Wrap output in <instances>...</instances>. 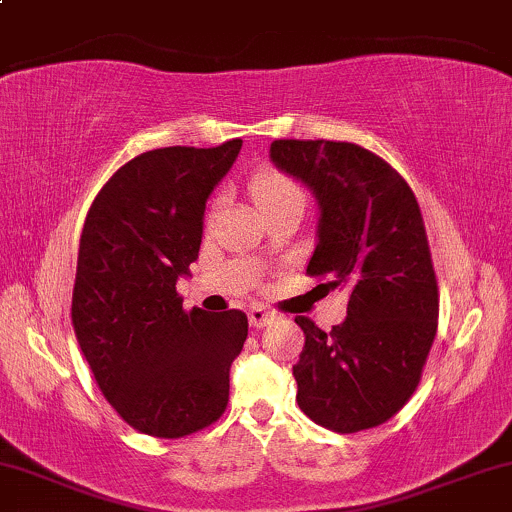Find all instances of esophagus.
I'll use <instances>...</instances> for the list:
<instances>
[{
  "instance_id": "1",
  "label": "esophagus",
  "mask_w": 512,
  "mask_h": 512,
  "mask_svg": "<svg viewBox=\"0 0 512 512\" xmlns=\"http://www.w3.org/2000/svg\"><path fill=\"white\" fill-rule=\"evenodd\" d=\"M248 319H250V326H255V329H262V326L272 324L274 319H276V315H274V312H269L267 307L255 305V307H252V310L248 312Z\"/></svg>"
}]
</instances>
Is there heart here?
Segmentation results:
<instances>
[{"label": "heart", "mask_w": 512, "mask_h": 512, "mask_svg": "<svg viewBox=\"0 0 512 512\" xmlns=\"http://www.w3.org/2000/svg\"><path fill=\"white\" fill-rule=\"evenodd\" d=\"M250 195L264 217L286 207H305V195L298 183L274 169H264L252 176Z\"/></svg>", "instance_id": "1"}]
</instances>
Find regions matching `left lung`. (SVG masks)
<instances>
[{"instance_id":"left-lung-1","label":"left lung","mask_w":512,"mask_h":512,"mask_svg":"<svg viewBox=\"0 0 512 512\" xmlns=\"http://www.w3.org/2000/svg\"><path fill=\"white\" fill-rule=\"evenodd\" d=\"M269 159L317 202L307 272L350 288L348 317L331 331L295 317L305 334L295 400L338 434L379 427L415 393L436 336L439 291L420 205L403 176L360 145L274 140Z\"/></svg>"}]
</instances>
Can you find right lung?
<instances>
[{
    "label": "right lung",
    "mask_w": 512,
    "mask_h": 512,
    "mask_svg": "<svg viewBox=\"0 0 512 512\" xmlns=\"http://www.w3.org/2000/svg\"><path fill=\"white\" fill-rule=\"evenodd\" d=\"M243 140L159 147L123 164L80 233L73 329L104 398L138 432L181 439L217 422L248 338L240 310L183 312L209 195Z\"/></svg>",
    "instance_id": "right-lung-1"
}]
</instances>
